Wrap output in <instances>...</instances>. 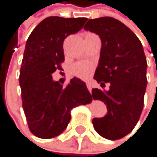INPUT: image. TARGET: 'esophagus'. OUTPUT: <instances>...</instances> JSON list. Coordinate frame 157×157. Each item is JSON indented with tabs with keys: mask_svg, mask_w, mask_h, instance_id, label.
I'll return each mask as SVG.
<instances>
[{
	"mask_svg": "<svg viewBox=\"0 0 157 157\" xmlns=\"http://www.w3.org/2000/svg\"><path fill=\"white\" fill-rule=\"evenodd\" d=\"M86 87H87V89L89 90V92H91V89H92L91 83H90V82H87V83H86Z\"/></svg>",
	"mask_w": 157,
	"mask_h": 157,
	"instance_id": "esophagus-1",
	"label": "esophagus"
}]
</instances>
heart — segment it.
Masks as SVG:
<instances>
[{
    "mask_svg": "<svg viewBox=\"0 0 157 157\" xmlns=\"http://www.w3.org/2000/svg\"><path fill=\"white\" fill-rule=\"evenodd\" d=\"M71 71L76 76L83 78V79H86L91 75L93 71V66L87 61L78 62L71 67Z\"/></svg>",
    "mask_w": 157,
    "mask_h": 157,
    "instance_id": "heart-1",
    "label": "heart"
}]
</instances>
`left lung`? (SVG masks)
<instances>
[{
    "label": "left lung",
    "instance_id": "8db88e82",
    "mask_svg": "<svg viewBox=\"0 0 157 157\" xmlns=\"http://www.w3.org/2000/svg\"><path fill=\"white\" fill-rule=\"evenodd\" d=\"M84 29L99 36L101 48L94 79L108 90L92 88V97L106 105L107 113L94 118L95 131L110 140H120L136 126L143 109L147 61L140 39L111 17L88 20Z\"/></svg>",
    "mask_w": 157,
    "mask_h": 157
}]
</instances>
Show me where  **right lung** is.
<instances>
[{
	"mask_svg": "<svg viewBox=\"0 0 157 157\" xmlns=\"http://www.w3.org/2000/svg\"><path fill=\"white\" fill-rule=\"evenodd\" d=\"M86 17H49L28 37L20 72L22 107L29 129L36 136H57L71 121V110L89 104L92 96L86 85L74 77L64 86L52 73L65 60L63 42L83 28Z\"/></svg>",
	"mask_w": 157,
	"mask_h": 157,
	"instance_id": "obj_1",
	"label": "right lung"
}]
</instances>
